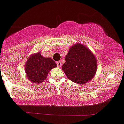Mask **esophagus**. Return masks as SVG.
Instances as JSON below:
<instances>
[{"label": "esophagus", "instance_id": "1", "mask_svg": "<svg viewBox=\"0 0 124 124\" xmlns=\"http://www.w3.org/2000/svg\"><path fill=\"white\" fill-rule=\"evenodd\" d=\"M56 64H57L58 67V68H60V67L61 66V65H62V62L60 61H58V62H56Z\"/></svg>", "mask_w": 124, "mask_h": 124}]
</instances>
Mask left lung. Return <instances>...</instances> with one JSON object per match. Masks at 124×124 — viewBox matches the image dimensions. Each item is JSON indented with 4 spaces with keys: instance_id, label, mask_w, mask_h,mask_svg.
Here are the masks:
<instances>
[{
    "instance_id": "left-lung-1",
    "label": "left lung",
    "mask_w": 124,
    "mask_h": 124,
    "mask_svg": "<svg viewBox=\"0 0 124 124\" xmlns=\"http://www.w3.org/2000/svg\"><path fill=\"white\" fill-rule=\"evenodd\" d=\"M62 66L67 77L78 84H84L94 78L97 70L95 56L89 49L80 43L69 49Z\"/></svg>"
}]
</instances>
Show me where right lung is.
Wrapping results in <instances>:
<instances>
[{"instance_id": "right-lung-1", "label": "right lung", "mask_w": 124, "mask_h": 124, "mask_svg": "<svg viewBox=\"0 0 124 124\" xmlns=\"http://www.w3.org/2000/svg\"><path fill=\"white\" fill-rule=\"evenodd\" d=\"M57 64L50 58L43 57L40 52L31 55L26 62L25 66L28 79L32 83H40L46 79L48 73Z\"/></svg>"}]
</instances>
